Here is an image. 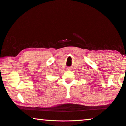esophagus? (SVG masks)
<instances>
[{"mask_svg":"<svg viewBox=\"0 0 126 126\" xmlns=\"http://www.w3.org/2000/svg\"><path fill=\"white\" fill-rule=\"evenodd\" d=\"M68 68V70H69V69H71V68Z\"/></svg>","mask_w":126,"mask_h":126,"instance_id":"34e87169","label":"esophagus"}]
</instances>
